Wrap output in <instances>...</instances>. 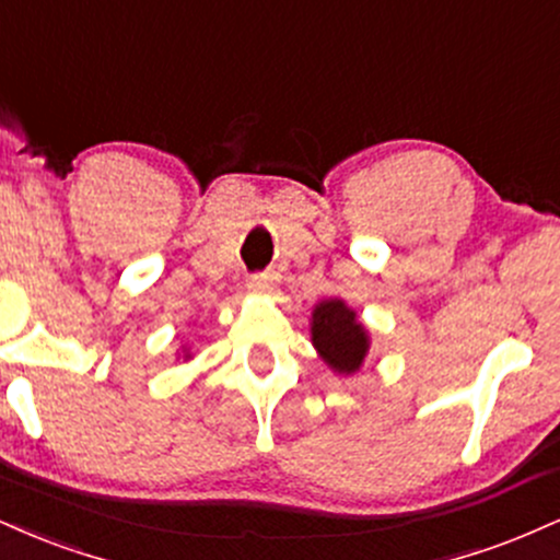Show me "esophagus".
I'll return each mask as SVG.
<instances>
[{"label": "esophagus", "instance_id": "esophagus-1", "mask_svg": "<svg viewBox=\"0 0 560 560\" xmlns=\"http://www.w3.org/2000/svg\"><path fill=\"white\" fill-rule=\"evenodd\" d=\"M276 287H279V273L260 271V273L249 276V289H253V292L271 294V292H276Z\"/></svg>", "mask_w": 560, "mask_h": 560}]
</instances>
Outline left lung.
I'll use <instances>...</instances> for the list:
<instances>
[{"label":"left lung","mask_w":560,"mask_h":560,"mask_svg":"<svg viewBox=\"0 0 560 560\" xmlns=\"http://www.w3.org/2000/svg\"><path fill=\"white\" fill-rule=\"evenodd\" d=\"M313 345L324 361L339 374H352L361 369L369 337L355 320V313L342 300H324L313 311Z\"/></svg>","instance_id":"1"}]
</instances>
